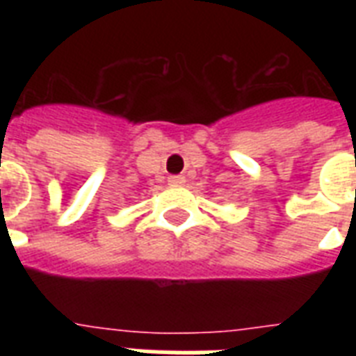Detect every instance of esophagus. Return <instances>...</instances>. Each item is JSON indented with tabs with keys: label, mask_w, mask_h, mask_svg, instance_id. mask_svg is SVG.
Segmentation results:
<instances>
[{
	"label": "esophagus",
	"mask_w": 356,
	"mask_h": 356,
	"mask_svg": "<svg viewBox=\"0 0 356 356\" xmlns=\"http://www.w3.org/2000/svg\"><path fill=\"white\" fill-rule=\"evenodd\" d=\"M168 183L172 184V186H181V184H184V177L183 175H170Z\"/></svg>",
	"instance_id": "1"
}]
</instances>
